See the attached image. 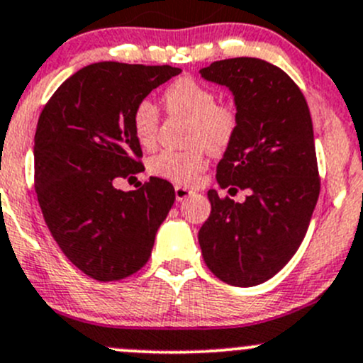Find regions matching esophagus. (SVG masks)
Returning <instances> with one entry per match:
<instances>
[{
    "label": "esophagus",
    "mask_w": 363,
    "mask_h": 363,
    "mask_svg": "<svg viewBox=\"0 0 363 363\" xmlns=\"http://www.w3.org/2000/svg\"><path fill=\"white\" fill-rule=\"evenodd\" d=\"M193 193L195 191L189 188H186V186H175V199H177V202H182V200L189 199Z\"/></svg>",
    "instance_id": "34e87169"
}]
</instances>
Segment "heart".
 <instances>
[{"instance_id":"b5f03b06","label":"heart","mask_w":363,"mask_h":363,"mask_svg":"<svg viewBox=\"0 0 363 363\" xmlns=\"http://www.w3.org/2000/svg\"><path fill=\"white\" fill-rule=\"evenodd\" d=\"M163 104L170 116L188 117V142L184 151L164 149L149 161L155 177L175 184H189L208 164V150L223 152L239 131V111L230 101H216V93L191 77L174 80L163 91ZM160 111L151 100H140L131 112V130L138 144L151 149L156 144Z\"/></svg>"}]
</instances>
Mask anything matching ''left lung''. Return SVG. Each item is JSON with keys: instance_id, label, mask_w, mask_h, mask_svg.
Instances as JSON below:
<instances>
[{"instance_id": "8db88e82", "label": "left lung", "mask_w": 363, "mask_h": 363, "mask_svg": "<svg viewBox=\"0 0 363 363\" xmlns=\"http://www.w3.org/2000/svg\"><path fill=\"white\" fill-rule=\"evenodd\" d=\"M203 79L228 86L239 131L218 164V184L246 189V202L208 189L211 216L199 232L203 262L232 286H256L291 259L320 196L313 121L302 91L256 57L214 61Z\"/></svg>"}]
</instances>
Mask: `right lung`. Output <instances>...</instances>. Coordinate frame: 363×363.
I'll use <instances>...</instances> for the list:
<instances>
[{
    "label": "right lung",
    "instance_id": "add662e5",
    "mask_svg": "<svg viewBox=\"0 0 363 363\" xmlns=\"http://www.w3.org/2000/svg\"><path fill=\"white\" fill-rule=\"evenodd\" d=\"M181 68L117 61L84 67L65 80L40 113L35 189L43 219L65 256L96 281H119L147 263L174 186L151 177L135 191L119 179L144 170L131 112Z\"/></svg>",
    "mask_w": 363,
    "mask_h": 363
}]
</instances>
